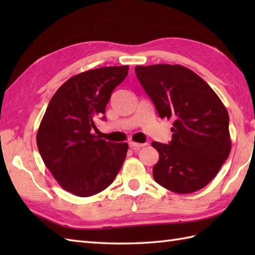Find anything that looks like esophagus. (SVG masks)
<instances>
[{"label":"esophagus","instance_id":"34e87169","mask_svg":"<svg viewBox=\"0 0 255 255\" xmlns=\"http://www.w3.org/2000/svg\"><path fill=\"white\" fill-rule=\"evenodd\" d=\"M144 145H147V143H138V142H133V141L129 142V147H130L132 150H138L140 148L144 147Z\"/></svg>","mask_w":255,"mask_h":255}]
</instances>
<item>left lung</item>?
I'll return each instance as SVG.
<instances>
[{
    "instance_id": "left-lung-1",
    "label": "left lung",
    "mask_w": 255,
    "mask_h": 255,
    "mask_svg": "<svg viewBox=\"0 0 255 255\" xmlns=\"http://www.w3.org/2000/svg\"><path fill=\"white\" fill-rule=\"evenodd\" d=\"M161 118L173 122L169 144L153 141L154 181L171 192L202 189L217 175L231 150L229 115L213 89L180 64L134 68Z\"/></svg>"
}]
</instances>
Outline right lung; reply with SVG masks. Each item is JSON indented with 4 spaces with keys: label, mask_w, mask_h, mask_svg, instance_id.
I'll return each mask as SVG.
<instances>
[{
    "label": "right lung",
    "mask_w": 255,
    "mask_h": 255,
    "mask_svg": "<svg viewBox=\"0 0 255 255\" xmlns=\"http://www.w3.org/2000/svg\"><path fill=\"white\" fill-rule=\"evenodd\" d=\"M128 66L104 67L70 78L52 96L37 132V147L56 181L80 197L102 192L113 183L126 158L128 144L94 133L95 121H105L114 89Z\"/></svg>",
    "instance_id": "add662e5"
}]
</instances>
